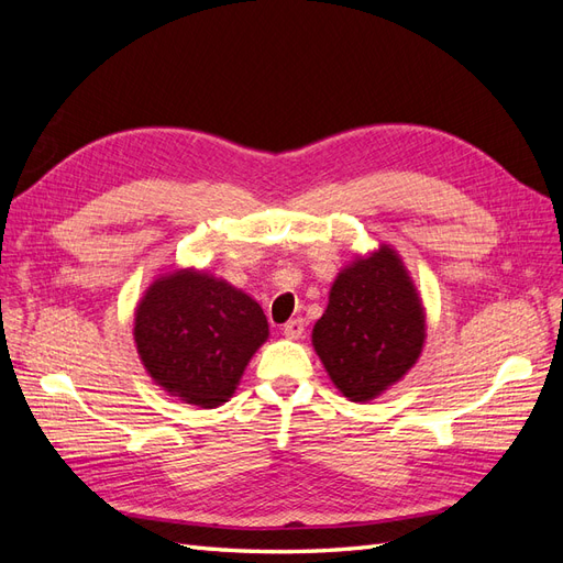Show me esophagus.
<instances>
[{
    "label": "esophagus",
    "mask_w": 563,
    "mask_h": 563,
    "mask_svg": "<svg viewBox=\"0 0 563 563\" xmlns=\"http://www.w3.org/2000/svg\"><path fill=\"white\" fill-rule=\"evenodd\" d=\"M302 331H305V321H302L300 317H296V319H288V321L284 323V335H286V338L298 340V338L302 335Z\"/></svg>",
    "instance_id": "34e87169"
}]
</instances>
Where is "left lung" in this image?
<instances>
[{
    "mask_svg": "<svg viewBox=\"0 0 563 563\" xmlns=\"http://www.w3.org/2000/svg\"><path fill=\"white\" fill-rule=\"evenodd\" d=\"M424 343V314L399 255L380 246L356 258L331 286L312 345L350 401H371L404 378Z\"/></svg>",
    "mask_w": 563,
    "mask_h": 563,
    "instance_id": "obj_1",
    "label": "left lung"
}]
</instances>
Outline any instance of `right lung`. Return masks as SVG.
<instances>
[{
    "label": "right lung",
    "mask_w": 563,
    "mask_h": 563,
    "mask_svg": "<svg viewBox=\"0 0 563 563\" xmlns=\"http://www.w3.org/2000/svg\"><path fill=\"white\" fill-rule=\"evenodd\" d=\"M263 308L240 288L180 269L147 288L133 338L147 373L174 397L201 408L225 404L267 340Z\"/></svg>",
    "instance_id": "1"
}]
</instances>
